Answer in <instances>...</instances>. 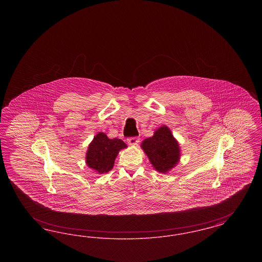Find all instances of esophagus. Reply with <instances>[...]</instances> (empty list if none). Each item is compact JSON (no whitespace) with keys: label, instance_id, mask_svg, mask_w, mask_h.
Listing matches in <instances>:
<instances>
[{"label":"esophagus","instance_id":"34e87169","mask_svg":"<svg viewBox=\"0 0 262 262\" xmlns=\"http://www.w3.org/2000/svg\"><path fill=\"white\" fill-rule=\"evenodd\" d=\"M139 142V138L137 137H128L127 138V143L129 145H137V143Z\"/></svg>","mask_w":262,"mask_h":262}]
</instances>
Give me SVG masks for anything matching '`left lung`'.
<instances>
[{"instance_id":"8db88e82","label":"left lung","mask_w":262,"mask_h":262,"mask_svg":"<svg viewBox=\"0 0 262 262\" xmlns=\"http://www.w3.org/2000/svg\"><path fill=\"white\" fill-rule=\"evenodd\" d=\"M141 147L155 170L161 173H167L180 159L179 144L166 125L158 128L153 137L144 139Z\"/></svg>"}]
</instances>
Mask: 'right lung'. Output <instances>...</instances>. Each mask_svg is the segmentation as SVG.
I'll list each match as a JSON object with an SVG mask.
<instances>
[{"label":"right lung","mask_w":262,"mask_h":262,"mask_svg":"<svg viewBox=\"0 0 262 262\" xmlns=\"http://www.w3.org/2000/svg\"><path fill=\"white\" fill-rule=\"evenodd\" d=\"M125 147L126 144L123 140L119 138L110 139L105 134L99 133L88 146L86 153L88 167L99 174L109 172L112 170L119 151Z\"/></svg>","instance_id":"add662e5"}]
</instances>
